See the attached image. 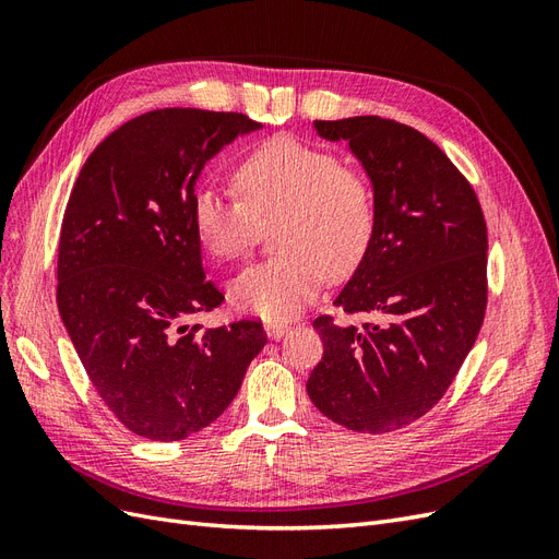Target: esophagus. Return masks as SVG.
<instances>
[{
  "mask_svg": "<svg viewBox=\"0 0 559 559\" xmlns=\"http://www.w3.org/2000/svg\"><path fill=\"white\" fill-rule=\"evenodd\" d=\"M263 329L267 333V337H282L286 331H289V324L284 319H265Z\"/></svg>",
  "mask_w": 559,
  "mask_h": 559,
  "instance_id": "1",
  "label": "esophagus"
}]
</instances>
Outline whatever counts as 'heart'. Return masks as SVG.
<instances>
[{"label":"heart","mask_w":559,"mask_h":559,"mask_svg":"<svg viewBox=\"0 0 559 559\" xmlns=\"http://www.w3.org/2000/svg\"><path fill=\"white\" fill-rule=\"evenodd\" d=\"M235 191L198 189L191 218L200 245L216 261H240L263 226L273 224V259L247 267L230 284L235 308L267 319L298 312L326 275L345 277L364 259L376 230L368 177L331 151L280 134L235 167Z\"/></svg>","instance_id":"heart-1"}]
</instances>
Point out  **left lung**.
<instances>
[{
  "instance_id": "obj_1",
  "label": "left lung",
  "mask_w": 559,
  "mask_h": 559,
  "mask_svg": "<svg viewBox=\"0 0 559 559\" xmlns=\"http://www.w3.org/2000/svg\"><path fill=\"white\" fill-rule=\"evenodd\" d=\"M347 142L376 193V230L333 306L364 326L314 319L324 357L308 396L352 431L386 433L443 399L487 306V226L476 191L429 138L380 116L314 121Z\"/></svg>"
}]
</instances>
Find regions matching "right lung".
<instances>
[{
    "mask_svg": "<svg viewBox=\"0 0 559 559\" xmlns=\"http://www.w3.org/2000/svg\"><path fill=\"white\" fill-rule=\"evenodd\" d=\"M259 128L233 111H146L97 144L67 202L62 324L107 408L151 441L210 427L265 345L257 319L186 324L224 302L202 270L195 181L226 144Z\"/></svg>",
    "mask_w": 559,
    "mask_h": 559,
    "instance_id": "1",
    "label": "right lung"
}]
</instances>
